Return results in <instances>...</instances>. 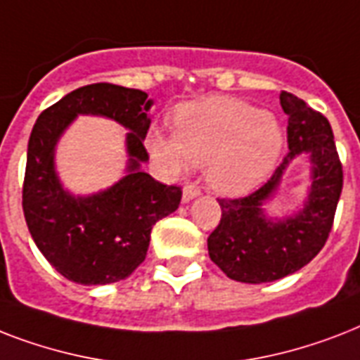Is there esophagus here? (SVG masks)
I'll list each match as a JSON object with an SVG mask.
<instances>
[{"instance_id":"esophagus-1","label":"esophagus","mask_w":360,"mask_h":360,"mask_svg":"<svg viewBox=\"0 0 360 360\" xmlns=\"http://www.w3.org/2000/svg\"><path fill=\"white\" fill-rule=\"evenodd\" d=\"M198 196H200V188L196 185H192V183L185 185V188H183V202H191V200Z\"/></svg>"}]
</instances>
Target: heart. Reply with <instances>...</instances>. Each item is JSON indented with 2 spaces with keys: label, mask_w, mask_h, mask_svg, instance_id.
Wrapping results in <instances>:
<instances>
[{
  "label": "heart",
  "mask_w": 360,
  "mask_h": 360,
  "mask_svg": "<svg viewBox=\"0 0 360 360\" xmlns=\"http://www.w3.org/2000/svg\"><path fill=\"white\" fill-rule=\"evenodd\" d=\"M175 136L151 132L147 147L174 174L209 166L207 181L224 196H245L273 172L282 129L273 115L230 97L183 104L174 114Z\"/></svg>",
  "instance_id": "heart-1"
}]
</instances>
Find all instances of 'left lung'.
<instances>
[{
    "instance_id": "8db88e82",
    "label": "left lung",
    "mask_w": 360,
    "mask_h": 360,
    "mask_svg": "<svg viewBox=\"0 0 360 360\" xmlns=\"http://www.w3.org/2000/svg\"><path fill=\"white\" fill-rule=\"evenodd\" d=\"M280 104L288 115L290 153L256 192L219 200L222 219L207 239L209 257L228 278L245 284L284 278L318 256L333 228L344 183L327 117L288 91L280 93ZM301 154L313 164L309 198L295 215L273 219L264 213V203L278 193L285 169Z\"/></svg>"
}]
</instances>
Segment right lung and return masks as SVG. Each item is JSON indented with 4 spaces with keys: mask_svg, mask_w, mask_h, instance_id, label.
I'll list each match as a JSON object with an SVG mask.
<instances>
[{
    "mask_svg": "<svg viewBox=\"0 0 360 360\" xmlns=\"http://www.w3.org/2000/svg\"><path fill=\"white\" fill-rule=\"evenodd\" d=\"M153 101L114 84L78 87L39 115L27 143L22 207L35 240L59 274L76 284L124 280L146 259L153 226L179 207L181 188L141 172ZM78 115H101L129 130L125 175L106 191L70 195L55 172V146Z\"/></svg>",
    "mask_w": 360,
    "mask_h": 360,
    "instance_id": "right-lung-1",
    "label": "right lung"
}]
</instances>
